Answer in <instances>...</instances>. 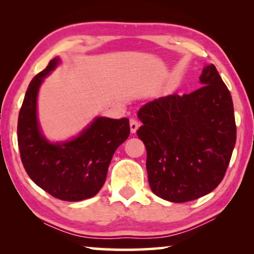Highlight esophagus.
<instances>
[{
    "label": "esophagus",
    "instance_id": "obj_1",
    "mask_svg": "<svg viewBox=\"0 0 254 254\" xmlns=\"http://www.w3.org/2000/svg\"><path fill=\"white\" fill-rule=\"evenodd\" d=\"M139 126H140V123L137 122V120H135V119H130V127H131V132H132V133H135V132H136V130H137V127H139Z\"/></svg>",
    "mask_w": 254,
    "mask_h": 254
}]
</instances>
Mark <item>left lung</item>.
<instances>
[{
	"instance_id": "obj_1",
	"label": "left lung",
	"mask_w": 254,
	"mask_h": 254,
	"mask_svg": "<svg viewBox=\"0 0 254 254\" xmlns=\"http://www.w3.org/2000/svg\"><path fill=\"white\" fill-rule=\"evenodd\" d=\"M200 88L160 97L141 107L136 131L147 149L151 190L173 203L209 194L223 180L236 141L231 93L214 65Z\"/></svg>"
}]
</instances>
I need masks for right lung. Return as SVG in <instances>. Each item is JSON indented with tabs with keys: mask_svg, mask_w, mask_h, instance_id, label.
<instances>
[{
	"mask_svg": "<svg viewBox=\"0 0 254 254\" xmlns=\"http://www.w3.org/2000/svg\"><path fill=\"white\" fill-rule=\"evenodd\" d=\"M58 63L59 58L50 60L29 84L19 113L18 144L21 161L34 184L56 198L78 201L101 190L115 150L130 134V124L127 118H96L76 139L48 142L38 124L37 95Z\"/></svg>",
	"mask_w": 254,
	"mask_h": 254,
	"instance_id": "right-lung-1",
	"label": "right lung"
}]
</instances>
